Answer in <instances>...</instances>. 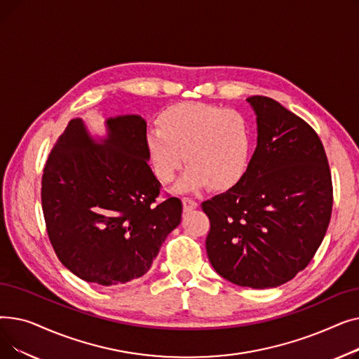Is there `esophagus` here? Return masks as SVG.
<instances>
[{"label":"esophagus","instance_id":"1","mask_svg":"<svg viewBox=\"0 0 359 359\" xmlns=\"http://www.w3.org/2000/svg\"><path fill=\"white\" fill-rule=\"evenodd\" d=\"M182 203H183V211L184 212H191V211L198 208V203L194 199H191V198H183Z\"/></svg>","mask_w":359,"mask_h":359}]
</instances>
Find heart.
I'll use <instances>...</instances> for the list:
<instances>
[{
  "label": "heart",
  "instance_id": "b5f03b06",
  "mask_svg": "<svg viewBox=\"0 0 359 359\" xmlns=\"http://www.w3.org/2000/svg\"><path fill=\"white\" fill-rule=\"evenodd\" d=\"M147 149L156 176L173 182L186 163L180 191L208 186L225 191L234 186L248 168L252 129L241 113L219 106L184 102L167 107L158 128L147 134Z\"/></svg>",
  "mask_w": 359,
  "mask_h": 359
}]
</instances>
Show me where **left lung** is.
<instances>
[{"instance_id":"left-lung-1","label":"left lung","mask_w":359,"mask_h":359,"mask_svg":"<svg viewBox=\"0 0 359 359\" xmlns=\"http://www.w3.org/2000/svg\"><path fill=\"white\" fill-rule=\"evenodd\" d=\"M248 102L256 115L257 145L241 179L202 203L211 221L205 246L218 275L265 290L309 265L327 230L333 189L314 129L273 99Z\"/></svg>"}]
</instances>
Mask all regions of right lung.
<instances>
[{
  "label": "right lung",
  "mask_w": 359,
  "mask_h": 359,
  "mask_svg": "<svg viewBox=\"0 0 359 359\" xmlns=\"http://www.w3.org/2000/svg\"><path fill=\"white\" fill-rule=\"evenodd\" d=\"M104 128L100 138L81 118L69 121L43 168L42 210L62 265L109 287L149 271L182 221V202L154 203L161 184L148 165L144 118H107Z\"/></svg>",
  "instance_id": "right-lung-1"
}]
</instances>
